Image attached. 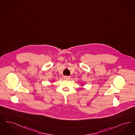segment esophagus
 <instances>
[{
    "label": "esophagus",
    "instance_id": "obj_1",
    "mask_svg": "<svg viewBox=\"0 0 135 135\" xmlns=\"http://www.w3.org/2000/svg\"><path fill=\"white\" fill-rule=\"evenodd\" d=\"M70 77H69V76H64V78L65 79H70Z\"/></svg>",
    "mask_w": 135,
    "mask_h": 135
}]
</instances>
